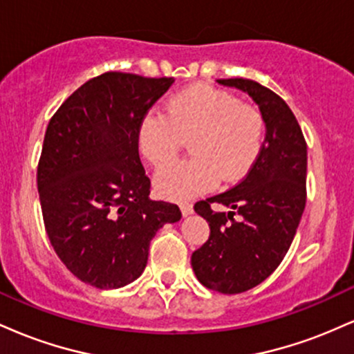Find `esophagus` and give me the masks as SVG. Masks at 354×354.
Listing matches in <instances>:
<instances>
[{
  "label": "esophagus",
  "mask_w": 354,
  "mask_h": 354,
  "mask_svg": "<svg viewBox=\"0 0 354 354\" xmlns=\"http://www.w3.org/2000/svg\"><path fill=\"white\" fill-rule=\"evenodd\" d=\"M180 208H181V214H183V216H185V218L189 216V214H193V206L188 205V203H185V205H181Z\"/></svg>",
  "instance_id": "esophagus-1"
}]
</instances>
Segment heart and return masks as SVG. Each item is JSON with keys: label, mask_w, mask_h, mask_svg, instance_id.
Instances as JSON below:
<instances>
[{"label": "heart", "mask_w": 354, "mask_h": 354, "mask_svg": "<svg viewBox=\"0 0 354 354\" xmlns=\"http://www.w3.org/2000/svg\"><path fill=\"white\" fill-rule=\"evenodd\" d=\"M185 139L195 156L158 174L156 189L173 201H188L223 183L241 180L263 145V118L236 96L211 86H191L173 95L165 113H148L138 146L149 165L165 168Z\"/></svg>", "instance_id": "b5f03b06"}]
</instances>
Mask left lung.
Instances as JSON below:
<instances>
[{
    "label": "left lung",
    "instance_id": "obj_1",
    "mask_svg": "<svg viewBox=\"0 0 354 354\" xmlns=\"http://www.w3.org/2000/svg\"><path fill=\"white\" fill-rule=\"evenodd\" d=\"M216 81L250 95L266 126L265 143L245 180L194 205L211 231L191 254L194 274L209 290L236 295L265 281L293 243L306 205L308 151L293 111L276 93L251 80ZM211 202L232 211L213 212Z\"/></svg>",
    "mask_w": 354,
    "mask_h": 354
}]
</instances>
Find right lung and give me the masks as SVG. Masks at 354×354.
<instances>
[{
	"label": "right lung",
	"mask_w": 354,
	"mask_h": 354,
	"mask_svg": "<svg viewBox=\"0 0 354 354\" xmlns=\"http://www.w3.org/2000/svg\"><path fill=\"white\" fill-rule=\"evenodd\" d=\"M173 78L109 71L86 81L51 118L38 165L44 228L81 281L113 290L140 278L149 243L176 205L153 201L138 153L148 109Z\"/></svg>",
	"instance_id": "right-lung-1"
}]
</instances>
